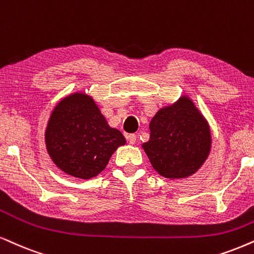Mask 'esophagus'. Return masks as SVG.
<instances>
[{"instance_id": "obj_1", "label": "esophagus", "mask_w": 254, "mask_h": 254, "mask_svg": "<svg viewBox=\"0 0 254 254\" xmlns=\"http://www.w3.org/2000/svg\"><path fill=\"white\" fill-rule=\"evenodd\" d=\"M127 140L129 142L130 144H134L137 140V136L134 133H130V134H127Z\"/></svg>"}]
</instances>
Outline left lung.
Listing matches in <instances>:
<instances>
[{
  "label": "left lung",
  "mask_w": 254,
  "mask_h": 254,
  "mask_svg": "<svg viewBox=\"0 0 254 254\" xmlns=\"http://www.w3.org/2000/svg\"><path fill=\"white\" fill-rule=\"evenodd\" d=\"M150 132L143 149L153 169L166 178L192 175L210 152L208 125L188 97L160 109L151 120Z\"/></svg>",
  "instance_id": "8db88e82"
}]
</instances>
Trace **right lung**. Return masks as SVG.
<instances>
[{"label":"right lung","instance_id":"add662e5","mask_svg":"<svg viewBox=\"0 0 254 254\" xmlns=\"http://www.w3.org/2000/svg\"><path fill=\"white\" fill-rule=\"evenodd\" d=\"M46 144L51 159L62 171L90 179L103 171L112 153L125 144V138L109 127L91 97L73 94L54 109Z\"/></svg>","mask_w":254,"mask_h":254}]
</instances>
